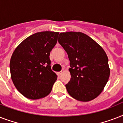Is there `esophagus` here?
<instances>
[{"label":"esophagus","mask_w":123,"mask_h":123,"mask_svg":"<svg viewBox=\"0 0 123 123\" xmlns=\"http://www.w3.org/2000/svg\"><path fill=\"white\" fill-rule=\"evenodd\" d=\"M62 73H64V70H62L61 71H59V72H58V75H61L62 74Z\"/></svg>","instance_id":"obj_1"}]
</instances>
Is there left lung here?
<instances>
[{
    "label": "left lung",
    "instance_id": "8db88e82",
    "mask_svg": "<svg viewBox=\"0 0 123 123\" xmlns=\"http://www.w3.org/2000/svg\"><path fill=\"white\" fill-rule=\"evenodd\" d=\"M58 42L68 54L71 80L66 87L71 97L89 101L97 97L110 76L105 52L91 37L80 32L60 33Z\"/></svg>",
    "mask_w": 123,
    "mask_h": 123
}]
</instances>
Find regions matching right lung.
<instances>
[{
  "mask_svg": "<svg viewBox=\"0 0 123 123\" xmlns=\"http://www.w3.org/2000/svg\"><path fill=\"white\" fill-rule=\"evenodd\" d=\"M59 32H37L24 39L10 61L11 79L18 91L29 99L48 95L57 76L51 69L50 54L57 42Z\"/></svg>",
  "mask_w": 123,
  "mask_h": 123,
  "instance_id": "right-lung-1",
  "label": "right lung"
}]
</instances>
